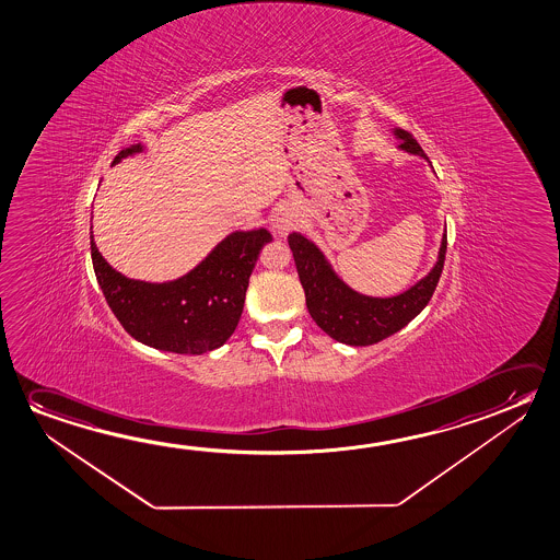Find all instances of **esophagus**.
<instances>
[{
  "label": "esophagus",
  "instance_id": "obj_1",
  "mask_svg": "<svg viewBox=\"0 0 560 560\" xmlns=\"http://www.w3.org/2000/svg\"><path fill=\"white\" fill-rule=\"evenodd\" d=\"M272 230H275V233H278V235L284 237V235H288V233L293 230V220H290L288 215H278L275 223H272Z\"/></svg>",
  "mask_w": 560,
  "mask_h": 560
}]
</instances>
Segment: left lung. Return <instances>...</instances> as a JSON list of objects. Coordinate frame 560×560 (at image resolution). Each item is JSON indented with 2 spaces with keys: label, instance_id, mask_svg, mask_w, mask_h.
Wrapping results in <instances>:
<instances>
[{
  "label": "left lung",
  "instance_id": "1",
  "mask_svg": "<svg viewBox=\"0 0 560 560\" xmlns=\"http://www.w3.org/2000/svg\"><path fill=\"white\" fill-rule=\"evenodd\" d=\"M395 136L400 140V150L428 160L427 153L418 145L412 133L402 128H395ZM288 243L293 253L311 317L330 338L350 347H370L409 325L434 295L435 285L444 270L447 249V237L444 233L438 262L428 276L399 295L370 298L348 288L335 275L319 247L313 241L303 237L302 233H290Z\"/></svg>",
  "mask_w": 560,
  "mask_h": 560
}]
</instances>
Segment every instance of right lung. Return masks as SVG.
<instances>
[{
    "label": "right lung",
    "instance_id": "right-lung-1",
    "mask_svg": "<svg viewBox=\"0 0 560 560\" xmlns=\"http://www.w3.org/2000/svg\"><path fill=\"white\" fill-rule=\"evenodd\" d=\"M143 151L133 143L113 165ZM272 241L267 230L235 231L188 275L151 284L116 272L98 253L91 231V258L108 307L130 337L175 354H205L225 345L243 313L258 253Z\"/></svg>",
    "mask_w": 560,
    "mask_h": 560
}]
</instances>
